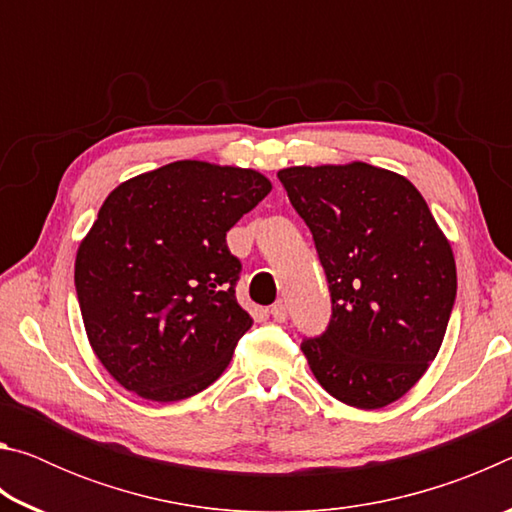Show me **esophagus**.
Instances as JSON below:
<instances>
[{
    "mask_svg": "<svg viewBox=\"0 0 512 512\" xmlns=\"http://www.w3.org/2000/svg\"><path fill=\"white\" fill-rule=\"evenodd\" d=\"M271 316L277 323H284V320H287V305H284V302H275L271 307Z\"/></svg>",
    "mask_w": 512,
    "mask_h": 512,
    "instance_id": "1",
    "label": "esophagus"
}]
</instances>
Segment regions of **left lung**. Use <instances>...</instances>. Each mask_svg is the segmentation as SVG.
Here are the masks:
<instances>
[{
    "mask_svg": "<svg viewBox=\"0 0 512 512\" xmlns=\"http://www.w3.org/2000/svg\"><path fill=\"white\" fill-rule=\"evenodd\" d=\"M314 237L332 318L302 341L325 391L381 409L411 391L443 345L456 262L422 194L366 162L277 171Z\"/></svg>",
    "mask_w": 512,
    "mask_h": 512,
    "instance_id": "1",
    "label": "left lung"
}]
</instances>
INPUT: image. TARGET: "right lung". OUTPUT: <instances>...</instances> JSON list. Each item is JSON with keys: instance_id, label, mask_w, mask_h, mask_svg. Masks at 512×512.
Listing matches in <instances>:
<instances>
[{"instance_id": "1", "label": "right lung", "mask_w": 512, "mask_h": 512, "mask_svg": "<svg viewBox=\"0 0 512 512\" xmlns=\"http://www.w3.org/2000/svg\"><path fill=\"white\" fill-rule=\"evenodd\" d=\"M271 192L253 169L180 160L103 201L76 253L74 284L94 354L126 391L178 402L228 368L253 318L225 235Z\"/></svg>"}]
</instances>
